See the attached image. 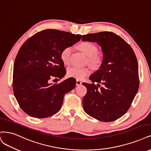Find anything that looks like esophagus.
I'll return each mask as SVG.
<instances>
[{"label":"esophagus","mask_w":151,"mask_h":151,"mask_svg":"<svg viewBox=\"0 0 151 151\" xmlns=\"http://www.w3.org/2000/svg\"><path fill=\"white\" fill-rule=\"evenodd\" d=\"M82 84V82L80 80H77L76 81V86H79Z\"/></svg>","instance_id":"obj_1"}]
</instances>
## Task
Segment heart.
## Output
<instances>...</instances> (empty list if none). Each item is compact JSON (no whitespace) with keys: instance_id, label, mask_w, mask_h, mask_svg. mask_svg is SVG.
I'll return each instance as SVG.
<instances>
[{"instance_id":"heart-1","label":"heart","mask_w":151,"mask_h":151,"mask_svg":"<svg viewBox=\"0 0 151 151\" xmlns=\"http://www.w3.org/2000/svg\"><path fill=\"white\" fill-rule=\"evenodd\" d=\"M79 49L82 51L86 55L89 57L88 62L93 67H97L102 63V59L97 55V46L88 41L82 42L78 45ZM72 49L71 47H66L61 51L60 57L62 61L65 64H68L70 62V58L72 53ZM91 70L89 67H72L67 70V76L70 77H73L77 80H82L86 76H89Z\"/></svg>"}]
</instances>
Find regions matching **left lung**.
Masks as SVG:
<instances>
[{"mask_svg":"<svg viewBox=\"0 0 151 151\" xmlns=\"http://www.w3.org/2000/svg\"><path fill=\"white\" fill-rule=\"evenodd\" d=\"M82 40L97 42L103 52L100 69L89 77L93 84L82 83L87 89L83 108L99 121H116L129 110L139 89L136 56L129 44L112 32L84 35Z\"/></svg>","mask_w":151,"mask_h":151,"instance_id":"obj_1","label":"left lung"}]
</instances>
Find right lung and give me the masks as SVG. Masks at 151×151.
I'll return each instance as SVG.
<instances>
[{
	"mask_svg": "<svg viewBox=\"0 0 151 151\" xmlns=\"http://www.w3.org/2000/svg\"><path fill=\"white\" fill-rule=\"evenodd\" d=\"M81 37L79 34L45 29L29 38L20 48L14 62L12 87L19 106L29 116L45 118L54 115L61 108L64 95L74 89V78L59 84H52L50 79L64 76L61 51Z\"/></svg>",
	"mask_w": 151,
	"mask_h": 151,
	"instance_id": "right-lung-1",
	"label": "right lung"
}]
</instances>
